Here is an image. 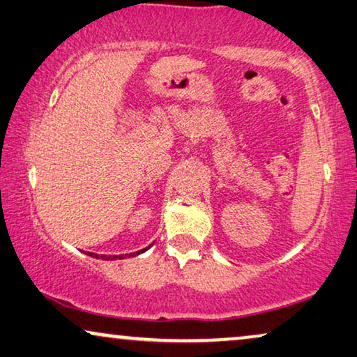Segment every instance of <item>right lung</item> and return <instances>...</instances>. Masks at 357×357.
Here are the masks:
<instances>
[{
    "label": "right lung",
    "mask_w": 357,
    "mask_h": 357,
    "mask_svg": "<svg viewBox=\"0 0 357 357\" xmlns=\"http://www.w3.org/2000/svg\"><path fill=\"white\" fill-rule=\"evenodd\" d=\"M149 249V248H147ZM147 249H144V250H147ZM144 250H139V252H134V254H126V255H97V254H93V252H89V255H92V257H95V259H103V260H114V259H126V257H132V255H137V254H140V252H144Z\"/></svg>",
    "instance_id": "right-lung-1"
}]
</instances>
